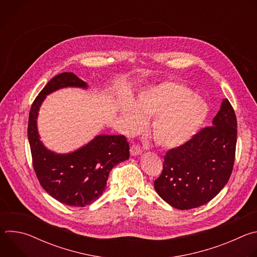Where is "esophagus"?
Wrapping results in <instances>:
<instances>
[{"instance_id":"34e87169","label":"esophagus","mask_w":257,"mask_h":257,"mask_svg":"<svg viewBox=\"0 0 257 257\" xmlns=\"http://www.w3.org/2000/svg\"><path fill=\"white\" fill-rule=\"evenodd\" d=\"M130 153H131V156L136 157V156L141 155L142 150L140 149V146H139V145H137V144H133V145L131 146V149H130Z\"/></svg>"}]
</instances>
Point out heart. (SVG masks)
Listing matches in <instances>:
<instances>
[{
  "instance_id": "obj_1",
  "label": "heart",
  "mask_w": 257,
  "mask_h": 257,
  "mask_svg": "<svg viewBox=\"0 0 257 257\" xmlns=\"http://www.w3.org/2000/svg\"><path fill=\"white\" fill-rule=\"evenodd\" d=\"M119 112L128 132L138 131L145 118H154L151 131L154 141L166 150L186 144L205 122L209 107L185 85L166 82L141 91L136 101L127 99Z\"/></svg>"
}]
</instances>
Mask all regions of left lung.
<instances>
[{"label":"left lung","instance_id":"obj_1","mask_svg":"<svg viewBox=\"0 0 257 257\" xmlns=\"http://www.w3.org/2000/svg\"><path fill=\"white\" fill-rule=\"evenodd\" d=\"M237 143V119L225 98L212 120L192 139L167 152L163 172L155 181L157 193L178 209H191L209 202L228 183Z\"/></svg>","mask_w":257,"mask_h":257}]
</instances>
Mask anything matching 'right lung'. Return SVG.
I'll list each match as a JSON object with an SVG mask.
<instances>
[{
    "label": "right lung",
    "mask_w": 257,
    "mask_h": 257,
    "mask_svg": "<svg viewBox=\"0 0 257 257\" xmlns=\"http://www.w3.org/2000/svg\"><path fill=\"white\" fill-rule=\"evenodd\" d=\"M65 87L86 89L88 85L71 72L52 78L30 107L28 141L33 169L42 187L61 203L82 207L98 199L111 170L129 159V143L124 135H97L73 153L48 150L40 139L36 120L46 96Z\"/></svg>",
    "instance_id": "obj_1"
}]
</instances>
